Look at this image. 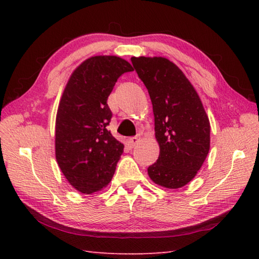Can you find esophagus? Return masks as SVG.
Listing matches in <instances>:
<instances>
[{
  "label": "esophagus",
  "instance_id": "esophagus-1",
  "mask_svg": "<svg viewBox=\"0 0 259 259\" xmlns=\"http://www.w3.org/2000/svg\"><path fill=\"white\" fill-rule=\"evenodd\" d=\"M139 140H140L139 136H135V137H130V138L128 139L129 146H130V147H135V146L137 145V144L139 143Z\"/></svg>",
  "mask_w": 259,
  "mask_h": 259
}]
</instances>
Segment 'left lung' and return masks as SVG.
I'll return each mask as SVG.
<instances>
[{
    "label": "left lung",
    "instance_id": "left-lung-1",
    "mask_svg": "<svg viewBox=\"0 0 259 259\" xmlns=\"http://www.w3.org/2000/svg\"><path fill=\"white\" fill-rule=\"evenodd\" d=\"M134 67L150 94L159 159L148 176L176 190L196 176L210 148V123L198 93L177 65L164 57H133Z\"/></svg>",
    "mask_w": 259,
    "mask_h": 259
}]
</instances>
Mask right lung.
Returning a JSON list of instances; mask_svg holds the SVG:
<instances>
[{
  "label": "right lung",
  "mask_w": 259,
  "mask_h": 259,
  "mask_svg": "<svg viewBox=\"0 0 259 259\" xmlns=\"http://www.w3.org/2000/svg\"><path fill=\"white\" fill-rule=\"evenodd\" d=\"M131 71L120 57H90L74 69L64 89L56 116V160L83 194L108 185L123 153V144L107 130L112 117L107 98L117 78Z\"/></svg>",
  "instance_id": "add662e5"
}]
</instances>
